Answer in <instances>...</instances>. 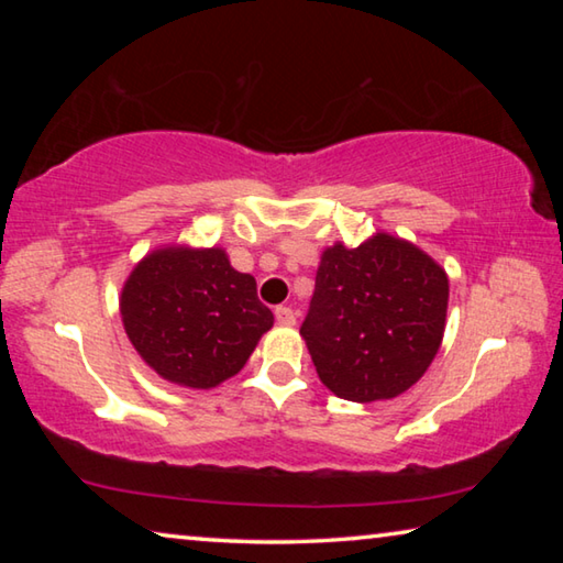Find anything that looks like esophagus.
<instances>
[{"instance_id":"34e87169","label":"esophagus","mask_w":563,"mask_h":563,"mask_svg":"<svg viewBox=\"0 0 563 563\" xmlns=\"http://www.w3.org/2000/svg\"><path fill=\"white\" fill-rule=\"evenodd\" d=\"M275 320H278V325L290 328L295 325V312L290 308H285V305H280V308H275Z\"/></svg>"}]
</instances>
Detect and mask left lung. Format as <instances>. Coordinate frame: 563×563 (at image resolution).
<instances>
[{
    "instance_id": "obj_1",
    "label": "left lung",
    "mask_w": 563,
    "mask_h": 563,
    "mask_svg": "<svg viewBox=\"0 0 563 563\" xmlns=\"http://www.w3.org/2000/svg\"><path fill=\"white\" fill-rule=\"evenodd\" d=\"M450 278L432 255L377 231L322 251L300 335L320 383L350 402L407 393L440 352Z\"/></svg>"
}]
</instances>
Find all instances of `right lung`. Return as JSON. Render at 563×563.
<instances>
[{
  "mask_svg": "<svg viewBox=\"0 0 563 563\" xmlns=\"http://www.w3.org/2000/svg\"><path fill=\"white\" fill-rule=\"evenodd\" d=\"M123 330L166 383L211 389L243 369L273 312L255 278L238 273L223 247L168 243L146 253L121 288Z\"/></svg>",
  "mask_w": 563,
  "mask_h": 563,
  "instance_id": "1",
  "label": "right lung"
}]
</instances>
